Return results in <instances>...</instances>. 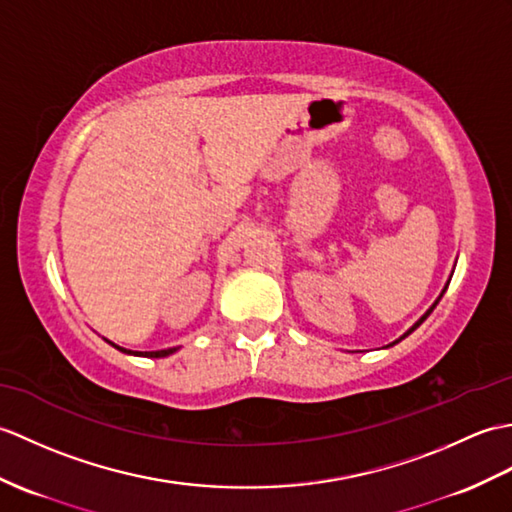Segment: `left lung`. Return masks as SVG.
<instances>
[{
    "mask_svg": "<svg viewBox=\"0 0 512 512\" xmlns=\"http://www.w3.org/2000/svg\"><path fill=\"white\" fill-rule=\"evenodd\" d=\"M443 292H445V290H443ZM438 301H441V296H438ZM438 301H436V303H438ZM436 303H434V305H432V307H430V310H427V312H425V314H423V316H421V318H419V323H414V327H412V329H410V331H406V334H403V336H401V338H399V340H403V338H406V336H410V334H412V331H414V329H417V327H419V325H421V323H423V320H425V318H427V316H430V314H432V310H434V307H436ZM399 340H395V342H392V344H397V342H399Z\"/></svg>",
    "mask_w": 512,
    "mask_h": 512,
    "instance_id": "obj_1",
    "label": "left lung"
}]
</instances>
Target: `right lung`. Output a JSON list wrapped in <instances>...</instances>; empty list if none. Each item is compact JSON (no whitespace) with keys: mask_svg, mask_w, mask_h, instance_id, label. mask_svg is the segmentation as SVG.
Here are the masks:
<instances>
[{"mask_svg":"<svg viewBox=\"0 0 512 512\" xmlns=\"http://www.w3.org/2000/svg\"><path fill=\"white\" fill-rule=\"evenodd\" d=\"M113 347H117V344H113ZM117 349L124 351V353H133V355H144V358H165V355H170V353L176 351V347H172V349H161V351H126V349H122V347H117Z\"/></svg>","mask_w":512,"mask_h":512,"instance_id":"1","label":"right lung"}]
</instances>
